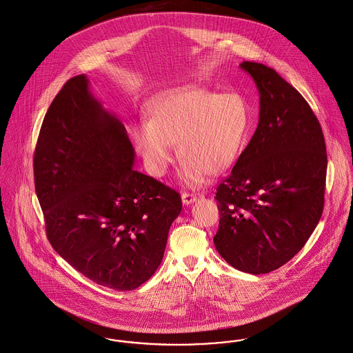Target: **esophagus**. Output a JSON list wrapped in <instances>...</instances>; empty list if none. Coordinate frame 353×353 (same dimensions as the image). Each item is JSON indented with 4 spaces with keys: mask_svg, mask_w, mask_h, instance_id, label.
Returning <instances> with one entry per match:
<instances>
[{
    "mask_svg": "<svg viewBox=\"0 0 353 353\" xmlns=\"http://www.w3.org/2000/svg\"><path fill=\"white\" fill-rule=\"evenodd\" d=\"M181 200H183V204H184V205H190L193 201L197 200V197H196V194L190 193V192H183V193H181Z\"/></svg>",
    "mask_w": 353,
    "mask_h": 353,
    "instance_id": "1",
    "label": "esophagus"
}]
</instances>
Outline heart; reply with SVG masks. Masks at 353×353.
Here are the masks:
<instances>
[{
  "label": "heart",
  "mask_w": 353,
  "mask_h": 353,
  "mask_svg": "<svg viewBox=\"0 0 353 353\" xmlns=\"http://www.w3.org/2000/svg\"><path fill=\"white\" fill-rule=\"evenodd\" d=\"M149 121L133 132L137 153L153 177H163L174 157L183 161L188 185L203 181L205 172L219 174L236 161L251 128V110L241 94H217L200 87H179L153 99Z\"/></svg>",
  "instance_id": "obj_1"
}]
</instances>
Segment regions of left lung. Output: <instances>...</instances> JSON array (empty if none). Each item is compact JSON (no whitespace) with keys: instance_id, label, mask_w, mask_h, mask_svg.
I'll return each instance as SVG.
<instances>
[{"instance_id":"8db88e82","label":"left lung","mask_w":353,"mask_h":353,"mask_svg":"<svg viewBox=\"0 0 353 353\" xmlns=\"http://www.w3.org/2000/svg\"><path fill=\"white\" fill-rule=\"evenodd\" d=\"M259 91L258 128L217 187V252L232 268L266 274L307 242L324 210L326 146L299 91L270 67L243 61Z\"/></svg>"}]
</instances>
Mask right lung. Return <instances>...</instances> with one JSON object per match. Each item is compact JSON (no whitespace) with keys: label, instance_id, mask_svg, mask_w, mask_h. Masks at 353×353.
<instances>
[{"label":"right lung","instance_id":"1","mask_svg":"<svg viewBox=\"0 0 353 353\" xmlns=\"http://www.w3.org/2000/svg\"><path fill=\"white\" fill-rule=\"evenodd\" d=\"M122 122L83 74L54 97L37 139L34 190L54 251L101 286L133 290L163 261L180 194L137 172Z\"/></svg>","mask_w":353,"mask_h":353}]
</instances>
